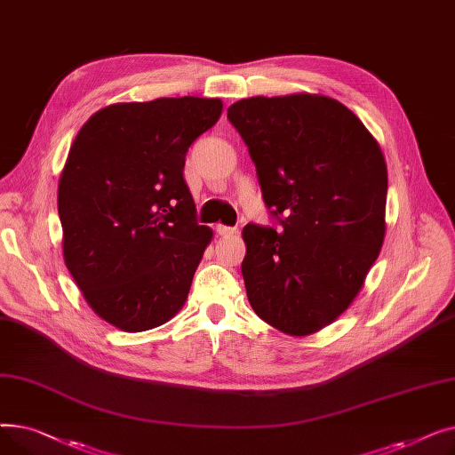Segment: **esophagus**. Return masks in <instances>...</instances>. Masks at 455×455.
<instances>
[{
  "label": "esophagus",
  "mask_w": 455,
  "mask_h": 455,
  "mask_svg": "<svg viewBox=\"0 0 455 455\" xmlns=\"http://www.w3.org/2000/svg\"><path fill=\"white\" fill-rule=\"evenodd\" d=\"M215 230H218V234H220V235H223V237L234 235V234L237 232V228H234V227H227V225H218V227H215Z\"/></svg>",
  "instance_id": "obj_1"
}]
</instances>
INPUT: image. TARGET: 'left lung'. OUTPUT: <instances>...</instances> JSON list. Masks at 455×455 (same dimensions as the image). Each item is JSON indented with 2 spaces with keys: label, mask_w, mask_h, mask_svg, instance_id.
<instances>
[{
  "label": "left lung",
  "mask_w": 455,
  "mask_h": 455,
  "mask_svg": "<svg viewBox=\"0 0 455 455\" xmlns=\"http://www.w3.org/2000/svg\"><path fill=\"white\" fill-rule=\"evenodd\" d=\"M275 227L243 228L256 315L307 336L360 291L386 234L387 167L357 116L324 95L249 98L228 108Z\"/></svg>",
  "instance_id": "left-lung-1"
}]
</instances>
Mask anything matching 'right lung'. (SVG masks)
I'll return each mask as SVG.
<instances>
[{"label": "right lung", "mask_w": 455, "mask_h": 455, "mask_svg": "<svg viewBox=\"0 0 455 455\" xmlns=\"http://www.w3.org/2000/svg\"><path fill=\"white\" fill-rule=\"evenodd\" d=\"M221 100L160 98L95 112L59 182L66 267L92 309L125 331L170 321L212 240L184 180L186 153Z\"/></svg>", "instance_id": "add662e5"}]
</instances>
